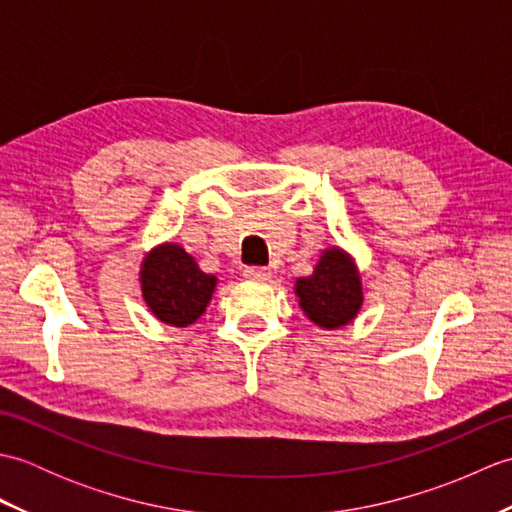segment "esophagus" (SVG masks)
Wrapping results in <instances>:
<instances>
[{
    "label": "esophagus",
    "instance_id": "1",
    "mask_svg": "<svg viewBox=\"0 0 512 512\" xmlns=\"http://www.w3.org/2000/svg\"><path fill=\"white\" fill-rule=\"evenodd\" d=\"M244 277H246V279H253V281H268L270 277H273V273H270V268L250 266V268L244 270Z\"/></svg>",
    "mask_w": 512,
    "mask_h": 512
}]
</instances>
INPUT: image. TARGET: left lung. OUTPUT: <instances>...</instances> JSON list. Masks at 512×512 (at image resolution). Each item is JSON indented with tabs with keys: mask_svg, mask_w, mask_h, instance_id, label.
<instances>
[{
	"mask_svg": "<svg viewBox=\"0 0 512 512\" xmlns=\"http://www.w3.org/2000/svg\"><path fill=\"white\" fill-rule=\"evenodd\" d=\"M299 308L323 330H339L352 323L363 306V281L347 250L325 248L310 277L295 284Z\"/></svg>",
	"mask_w": 512,
	"mask_h": 512,
	"instance_id": "left-lung-1",
	"label": "left lung"
}]
</instances>
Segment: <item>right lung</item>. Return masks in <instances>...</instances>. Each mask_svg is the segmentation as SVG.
<instances>
[{"mask_svg":"<svg viewBox=\"0 0 512 512\" xmlns=\"http://www.w3.org/2000/svg\"><path fill=\"white\" fill-rule=\"evenodd\" d=\"M217 286L180 244L151 248L140 264V290L154 317L171 328H189L198 321Z\"/></svg>","mask_w":512,"mask_h":512,"instance_id":"1","label":"right lung"}]
</instances>
